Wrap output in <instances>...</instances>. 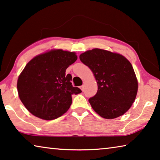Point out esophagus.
I'll return each instance as SVG.
<instances>
[{"label":"esophagus","mask_w":160,"mask_h":160,"mask_svg":"<svg viewBox=\"0 0 160 160\" xmlns=\"http://www.w3.org/2000/svg\"><path fill=\"white\" fill-rule=\"evenodd\" d=\"M80 89H81V90H82V91H83V90H84V85H82V86H80Z\"/></svg>","instance_id":"1"}]
</instances>
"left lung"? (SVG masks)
<instances>
[{
  "label": "left lung",
  "instance_id": "8db88e82",
  "mask_svg": "<svg viewBox=\"0 0 160 160\" xmlns=\"http://www.w3.org/2000/svg\"><path fill=\"white\" fill-rule=\"evenodd\" d=\"M80 60L92 71L98 92L88 101L105 119L125 114L135 100L138 82L130 61L122 55L95 48L82 53Z\"/></svg>",
  "mask_w": 160,
  "mask_h": 160
}]
</instances>
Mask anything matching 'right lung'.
Masks as SVG:
<instances>
[{
	"label": "right lung",
	"mask_w": 160,
	"mask_h": 160,
	"mask_svg": "<svg viewBox=\"0 0 160 160\" xmlns=\"http://www.w3.org/2000/svg\"><path fill=\"white\" fill-rule=\"evenodd\" d=\"M78 59L75 52L52 50L39 55L25 65L17 82L21 102L37 118L52 120L65 113L72 95L82 91L73 87L72 75L65 74Z\"/></svg>",
	"instance_id": "1"
}]
</instances>
